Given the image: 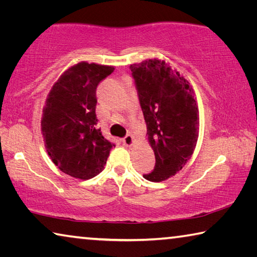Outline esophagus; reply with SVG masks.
Wrapping results in <instances>:
<instances>
[{"label":"esophagus","instance_id":"34e87169","mask_svg":"<svg viewBox=\"0 0 257 257\" xmlns=\"http://www.w3.org/2000/svg\"><path fill=\"white\" fill-rule=\"evenodd\" d=\"M133 142H134V139H133L132 135H125V136L122 138V143H123V145H125V146L133 145Z\"/></svg>","mask_w":257,"mask_h":257}]
</instances>
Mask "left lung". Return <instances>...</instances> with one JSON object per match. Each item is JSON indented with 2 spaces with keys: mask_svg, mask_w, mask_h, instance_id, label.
Listing matches in <instances>:
<instances>
[{
  "mask_svg": "<svg viewBox=\"0 0 257 257\" xmlns=\"http://www.w3.org/2000/svg\"><path fill=\"white\" fill-rule=\"evenodd\" d=\"M129 68L155 154L154 170L143 177L160 182L180 171L193 154L198 107L188 81L164 61L147 60Z\"/></svg>",
  "mask_w": 257,
  "mask_h": 257,
  "instance_id": "left-lung-1",
  "label": "left lung"
}]
</instances>
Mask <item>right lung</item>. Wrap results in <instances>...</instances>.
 <instances>
[{
    "mask_svg": "<svg viewBox=\"0 0 257 257\" xmlns=\"http://www.w3.org/2000/svg\"><path fill=\"white\" fill-rule=\"evenodd\" d=\"M113 67L80 62L52 87L43 108L42 133L53 163L67 175L90 179L103 170L113 143L97 128L96 89Z\"/></svg>",
    "mask_w": 257,
    "mask_h": 257,
    "instance_id": "right-lung-1",
    "label": "right lung"
}]
</instances>
